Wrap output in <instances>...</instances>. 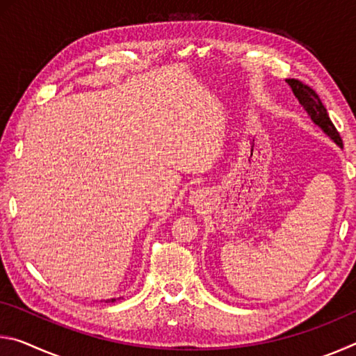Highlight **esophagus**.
I'll return each mask as SVG.
<instances>
[{
	"label": "esophagus",
	"mask_w": 356,
	"mask_h": 356,
	"mask_svg": "<svg viewBox=\"0 0 356 356\" xmlns=\"http://www.w3.org/2000/svg\"><path fill=\"white\" fill-rule=\"evenodd\" d=\"M206 196L207 193L204 190H195L190 193V204H193V206H202L204 201H206Z\"/></svg>",
	"instance_id": "esophagus-1"
}]
</instances>
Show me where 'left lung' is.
<instances>
[{"mask_svg":"<svg viewBox=\"0 0 356 356\" xmlns=\"http://www.w3.org/2000/svg\"><path fill=\"white\" fill-rule=\"evenodd\" d=\"M286 81L289 86H291L295 97L298 99L300 105L303 106V110L312 120V124H314L316 127L321 129L325 135L331 138V141L336 143L337 146L342 149L341 136H339V134H337V130L333 125V122H331V119L327 113V108L323 106L321 97L316 94L314 89H311L309 86H306V84H303L298 80H293V78L292 80H286Z\"/></svg>","mask_w":356,"mask_h":356,"instance_id":"1","label":"left lung"}]
</instances>
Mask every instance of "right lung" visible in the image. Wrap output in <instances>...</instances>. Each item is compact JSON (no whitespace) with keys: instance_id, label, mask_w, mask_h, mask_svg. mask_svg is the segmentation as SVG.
Returning a JSON list of instances; mask_svg holds the SVG:
<instances>
[{"instance_id":"add662e5","label":"right lung","mask_w":356,"mask_h":356,"mask_svg":"<svg viewBox=\"0 0 356 356\" xmlns=\"http://www.w3.org/2000/svg\"><path fill=\"white\" fill-rule=\"evenodd\" d=\"M120 298V297H119ZM119 298H110V300H105V303H113V301H116V300H119Z\"/></svg>"}]
</instances>
